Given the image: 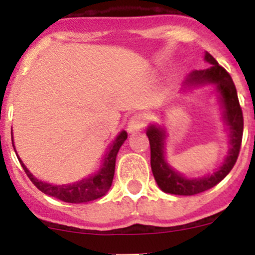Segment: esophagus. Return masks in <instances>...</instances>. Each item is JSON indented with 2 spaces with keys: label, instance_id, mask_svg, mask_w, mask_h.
Here are the masks:
<instances>
[{
  "label": "esophagus",
  "instance_id": "1",
  "mask_svg": "<svg viewBox=\"0 0 255 255\" xmlns=\"http://www.w3.org/2000/svg\"><path fill=\"white\" fill-rule=\"evenodd\" d=\"M145 123H147V119L145 116L141 114H135L134 116H131V119L129 120V124H128V130L129 132L139 131L140 129H143L145 126Z\"/></svg>",
  "mask_w": 255,
  "mask_h": 255
}]
</instances>
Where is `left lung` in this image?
Segmentation results:
<instances>
[{
  "label": "left lung",
  "mask_w": 255,
  "mask_h": 255,
  "mask_svg": "<svg viewBox=\"0 0 255 255\" xmlns=\"http://www.w3.org/2000/svg\"><path fill=\"white\" fill-rule=\"evenodd\" d=\"M206 61L212 65L209 69L203 71H193L188 79V83H215L217 84L218 91L222 96V102L225 105V119L231 132V148L226 161L221 166L218 171H216L211 176L203 177L198 180H186L177 172L168 167L164 162L163 157V141L164 132L150 126L147 131V136L149 139L150 145V167H152L153 176L158 184L159 188L164 193H170L175 195H195L203 191L209 190L216 186L220 181L227 176V173L233 170L235 166L236 159L240 153L243 140V130H244V117H243L242 107L239 103L238 92L233 78L230 76L224 67L218 65L215 57L207 52Z\"/></svg>",
  "instance_id": "left-lung-1"
}]
</instances>
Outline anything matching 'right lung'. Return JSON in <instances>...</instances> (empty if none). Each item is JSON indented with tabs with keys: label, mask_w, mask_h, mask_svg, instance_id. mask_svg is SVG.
<instances>
[{
	"label": "right lung",
	"mask_w": 255,
	"mask_h": 255,
	"mask_svg": "<svg viewBox=\"0 0 255 255\" xmlns=\"http://www.w3.org/2000/svg\"><path fill=\"white\" fill-rule=\"evenodd\" d=\"M126 138H128L126 131L120 132V135L117 136L116 140L112 144L110 153L106 154L105 163H103L100 172L94 175V176L89 177V179L82 180V181L71 184V185H52V184L39 181V180L35 179L29 172L28 168L21 162V159L19 157L17 158H19L20 164H21L24 171H25L26 176L30 179V181L42 193L51 195L53 198H57V199L62 200V202H66V203H85V202H89V200H94L103 197L108 191V189H110L112 184V180H114L116 155L119 153L120 147L123 145V143L126 140Z\"/></svg>",
	"instance_id": "obj_1"
}]
</instances>
